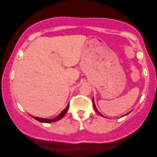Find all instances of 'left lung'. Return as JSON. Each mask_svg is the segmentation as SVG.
Segmentation results:
<instances>
[{
  "instance_id": "8db88e82",
  "label": "left lung",
  "mask_w": 157,
  "mask_h": 157,
  "mask_svg": "<svg viewBox=\"0 0 157 157\" xmlns=\"http://www.w3.org/2000/svg\"><path fill=\"white\" fill-rule=\"evenodd\" d=\"M92 101H93V106H94V109H95V111H96V113H98V114H99L100 116H101V117H104V116H103V115L101 114V113L99 112V111H98V109H96V104H95V103H94V97H93V98H92ZM130 112H131V111H129V112H128V113H126V114H125V115L122 116V117H124V116H126V115H128V113H129Z\"/></svg>"
}]
</instances>
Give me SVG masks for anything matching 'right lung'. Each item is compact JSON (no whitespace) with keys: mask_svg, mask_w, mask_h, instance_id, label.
I'll return each instance as SVG.
<instances>
[{"mask_svg":"<svg viewBox=\"0 0 157 157\" xmlns=\"http://www.w3.org/2000/svg\"><path fill=\"white\" fill-rule=\"evenodd\" d=\"M68 107H69V104L67 105V106L66 107L65 109H63V111H61V113H59V115L57 116L56 117L54 118V119H44V118H40V117H33V116H31L33 118V119H35L36 120H37V121H40V122H42V123H51V122H55V121H59V120L61 119L62 118H63L65 114L67 112L68 109Z\"/></svg>","mask_w":157,"mask_h":157,"instance_id":"1","label":"right lung"}]
</instances>
